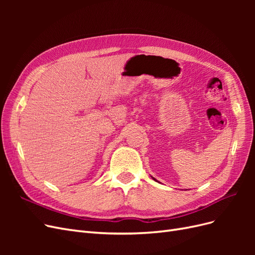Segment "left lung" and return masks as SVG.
I'll list each match as a JSON object with an SVG mask.
<instances>
[{"label": "left lung", "instance_id": "left-lung-1", "mask_svg": "<svg viewBox=\"0 0 255 255\" xmlns=\"http://www.w3.org/2000/svg\"><path fill=\"white\" fill-rule=\"evenodd\" d=\"M153 180H155V179H153Z\"/></svg>", "mask_w": 255, "mask_h": 255}]
</instances>
